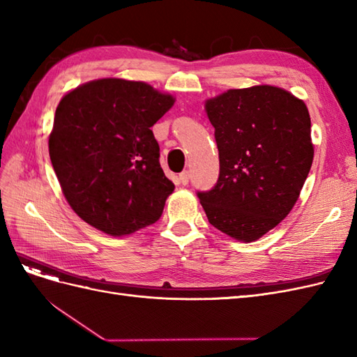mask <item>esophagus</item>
I'll use <instances>...</instances> for the list:
<instances>
[{
  "mask_svg": "<svg viewBox=\"0 0 357 357\" xmlns=\"http://www.w3.org/2000/svg\"><path fill=\"white\" fill-rule=\"evenodd\" d=\"M178 180H180V183H181L183 186H186L188 183H189V171L180 172V174H178Z\"/></svg>",
  "mask_w": 357,
  "mask_h": 357,
  "instance_id": "obj_1",
  "label": "esophagus"
}]
</instances>
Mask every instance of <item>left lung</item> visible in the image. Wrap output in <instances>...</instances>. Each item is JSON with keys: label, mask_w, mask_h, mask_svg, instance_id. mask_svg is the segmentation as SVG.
<instances>
[{"label": "left lung", "mask_w": 357, "mask_h": 357, "mask_svg": "<svg viewBox=\"0 0 357 357\" xmlns=\"http://www.w3.org/2000/svg\"><path fill=\"white\" fill-rule=\"evenodd\" d=\"M220 172L198 192L208 222L252 243L282 222L307 180L314 147L305 102L277 86L229 89L205 101Z\"/></svg>", "instance_id": "1"}]
</instances>
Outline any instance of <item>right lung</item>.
Returning a JSON list of instances; mask_svg holds the SVG:
<instances>
[{
  "label": "right lung",
  "instance_id": "1",
  "mask_svg": "<svg viewBox=\"0 0 357 357\" xmlns=\"http://www.w3.org/2000/svg\"><path fill=\"white\" fill-rule=\"evenodd\" d=\"M176 98L144 82L98 79L56 107L49 155L74 213L113 236L155 223L174 190L152 128Z\"/></svg>",
  "mask_w": 357,
  "mask_h": 357
}]
</instances>
